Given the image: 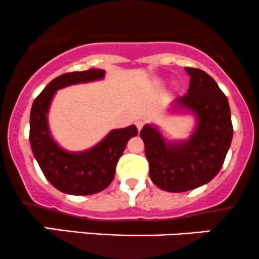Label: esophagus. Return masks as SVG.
I'll return each mask as SVG.
<instances>
[{"label":"esophagus","instance_id":"1","mask_svg":"<svg viewBox=\"0 0 259 259\" xmlns=\"http://www.w3.org/2000/svg\"><path fill=\"white\" fill-rule=\"evenodd\" d=\"M143 124H144V122L143 121H136V126H137V130L138 131H141L142 130V127H143Z\"/></svg>","mask_w":259,"mask_h":259}]
</instances>
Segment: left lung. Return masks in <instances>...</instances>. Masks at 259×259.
I'll list each match as a JSON object with an SVG mask.
<instances>
[{
  "instance_id": "1",
  "label": "left lung",
  "mask_w": 259,
  "mask_h": 259,
  "mask_svg": "<svg viewBox=\"0 0 259 259\" xmlns=\"http://www.w3.org/2000/svg\"><path fill=\"white\" fill-rule=\"evenodd\" d=\"M185 71L190 75L188 94L175 99L173 110L195 115L193 135L186 141L169 142L151 124L141 131L149 177L158 188L170 193L191 190L212 180L233 135L229 101L215 80L200 69Z\"/></svg>"
}]
</instances>
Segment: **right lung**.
<instances>
[{
  "instance_id": "1",
  "label": "right lung",
  "mask_w": 259,
  "mask_h": 259,
  "mask_svg": "<svg viewBox=\"0 0 259 259\" xmlns=\"http://www.w3.org/2000/svg\"><path fill=\"white\" fill-rule=\"evenodd\" d=\"M102 69H89L60 75L52 80L34 100L30 110L29 142L44 177L62 193L91 195L105 190L113 180L116 165L130 138L137 136L135 124L112 130L100 143L84 152L64 151L53 140L48 111L55 93L66 86L101 80Z\"/></svg>"
}]
</instances>
